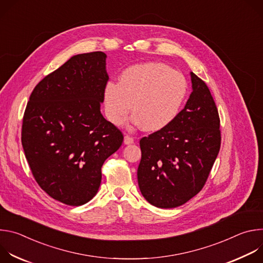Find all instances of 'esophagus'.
Wrapping results in <instances>:
<instances>
[{
    "mask_svg": "<svg viewBox=\"0 0 263 263\" xmlns=\"http://www.w3.org/2000/svg\"><path fill=\"white\" fill-rule=\"evenodd\" d=\"M134 142V138L130 135H126L124 138V143L125 144H132Z\"/></svg>",
    "mask_w": 263,
    "mask_h": 263,
    "instance_id": "1",
    "label": "esophagus"
}]
</instances>
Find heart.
Masks as SVG:
<instances>
[{
  "label": "heart",
  "mask_w": 263,
  "mask_h": 263,
  "mask_svg": "<svg viewBox=\"0 0 263 263\" xmlns=\"http://www.w3.org/2000/svg\"><path fill=\"white\" fill-rule=\"evenodd\" d=\"M187 81L183 74L159 62H147L126 68L119 83L108 82L103 90L107 120L121 124L130 112L133 122L145 131H159L178 117L187 96Z\"/></svg>",
  "instance_id": "heart-1"
}]
</instances>
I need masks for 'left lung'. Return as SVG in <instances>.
Segmentation results:
<instances>
[{
  "label": "left lung",
  "mask_w": 263,
  "mask_h": 263,
  "mask_svg": "<svg viewBox=\"0 0 263 263\" xmlns=\"http://www.w3.org/2000/svg\"><path fill=\"white\" fill-rule=\"evenodd\" d=\"M191 76L193 92L175 121L139 141V190L159 208L181 206L199 194L219 152L216 105L206 83L194 72Z\"/></svg>",
  "instance_id": "1"
}]
</instances>
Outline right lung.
Wrapping results in <instances>:
<instances>
[{"instance_id": "add662e5", "label": "right lung", "mask_w": 263, "mask_h": 263, "mask_svg": "<svg viewBox=\"0 0 263 263\" xmlns=\"http://www.w3.org/2000/svg\"><path fill=\"white\" fill-rule=\"evenodd\" d=\"M106 54L72 56L37 84L27 103L22 144L31 173L53 199L80 206L98 193L102 165L123 143L101 114Z\"/></svg>"}]
</instances>
